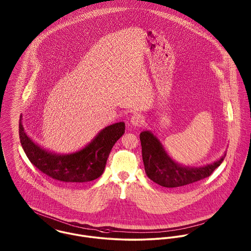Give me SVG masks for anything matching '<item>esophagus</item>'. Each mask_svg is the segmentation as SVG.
I'll return each instance as SVG.
<instances>
[{"label":"esophagus","instance_id":"1","mask_svg":"<svg viewBox=\"0 0 251 251\" xmlns=\"http://www.w3.org/2000/svg\"><path fill=\"white\" fill-rule=\"evenodd\" d=\"M144 117L140 114H134L131 118H130V123L132 126H143Z\"/></svg>","mask_w":251,"mask_h":251}]
</instances>
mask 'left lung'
<instances>
[{
    "label": "left lung",
    "mask_w": 251,
    "mask_h": 251,
    "mask_svg": "<svg viewBox=\"0 0 251 251\" xmlns=\"http://www.w3.org/2000/svg\"><path fill=\"white\" fill-rule=\"evenodd\" d=\"M142 157L147 176L164 187H178L208 178L222 163L226 154L215 163L201 168L180 166L173 161L161 147V144L149 131L140 134Z\"/></svg>",
    "instance_id": "8db88e82"
}]
</instances>
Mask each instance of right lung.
I'll return each mask as SVG.
<instances>
[{"label": "right lung", "mask_w": 251, "mask_h": 251, "mask_svg": "<svg viewBox=\"0 0 251 251\" xmlns=\"http://www.w3.org/2000/svg\"><path fill=\"white\" fill-rule=\"evenodd\" d=\"M125 123L120 122L102 129L83 150L72 154L58 155L42 150L30 139L19 123L22 148L33 165L52 179L65 182H86L98 179L104 171L109 153L125 133Z\"/></svg>", "instance_id": "right-lung-1"}]
</instances>
